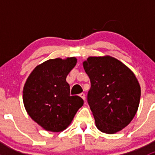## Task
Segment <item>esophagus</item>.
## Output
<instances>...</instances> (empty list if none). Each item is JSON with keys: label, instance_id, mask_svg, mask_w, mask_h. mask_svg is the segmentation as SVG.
Segmentation results:
<instances>
[{"label": "esophagus", "instance_id": "34e87169", "mask_svg": "<svg viewBox=\"0 0 155 155\" xmlns=\"http://www.w3.org/2000/svg\"><path fill=\"white\" fill-rule=\"evenodd\" d=\"M79 96H80L81 97H82V99H83L84 101H85V94H84V93H81L80 94H79Z\"/></svg>", "mask_w": 155, "mask_h": 155}]
</instances>
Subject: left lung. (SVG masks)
Here are the masks:
<instances>
[{"instance_id":"8db88e82","label":"left lung","mask_w":155,"mask_h":155,"mask_svg":"<svg viewBox=\"0 0 155 155\" xmlns=\"http://www.w3.org/2000/svg\"><path fill=\"white\" fill-rule=\"evenodd\" d=\"M83 68L91 81L87 103L101 132L121 130L135 116L140 101V84L122 62L110 56L89 57Z\"/></svg>"}]
</instances>
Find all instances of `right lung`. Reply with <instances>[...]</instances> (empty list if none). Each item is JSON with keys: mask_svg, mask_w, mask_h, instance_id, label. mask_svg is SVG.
<instances>
[{"mask_svg": "<svg viewBox=\"0 0 155 155\" xmlns=\"http://www.w3.org/2000/svg\"><path fill=\"white\" fill-rule=\"evenodd\" d=\"M76 58L50 59L31 72L23 88V103L29 116L45 130L60 132L70 125L84 101L70 95L66 78Z\"/></svg>", "mask_w": 155, "mask_h": 155, "instance_id": "right-lung-1", "label": "right lung"}]
</instances>
